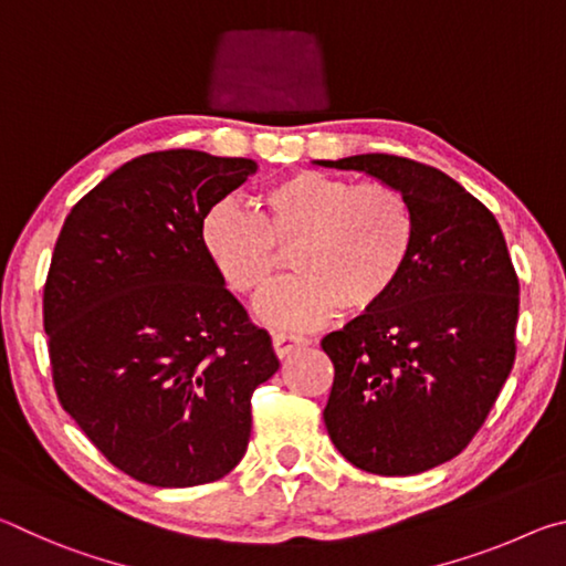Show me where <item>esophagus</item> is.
<instances>
[{"label": "esophagus", "mask_w": 566, "mask_h": 566, "mask_svg": "<svg viewBox=\"0 0 566 566\" xmlns=\"http://www.w3.org/2000/svg\"><path fill=\"white\" fill-rule=\"evenodd\" d=\"M272 344H274L276 357H286V354H292L296 349L306 347V344H310V339L300 337V334H290V332H274Z\"/></svg>", "instance_id": "34e87169"}]
</instances>
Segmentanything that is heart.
<instances>
[{
    "mask_svg": "<svg viewBox=\"0 0 566 566\" xmlns=\"http://www.w3.org/2000/svg\"><path fill=\"white\" fill-rule=\"evenodd\" d=\"M417 242V214L389 181H354L317 169L274 179L256 197V214L234 202L209 209L202 244L229 290L260 300L294 249L300 272L260 306L262 319L310 329L344 304L375 310L395 292Z\"/></svg>",
    "mask_w": 566,
    "mask_h": 566,
    "instance_id": "obj_1",
    "label": "heart"
}]
</instances>
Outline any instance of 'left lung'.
I'll list each match as a JSON object with an SVG mask.
<instances>
[{
	"label": "left lung",
	"instance_id": "left-lung-1",
	"mask_svg": "<svg viewBox=\"0 0 566 566\" xmlns=\"http://www.w3.org/2000/svg\"><path fill=\"white\" fill-rule=\"evenodd\" d=\"M319 165L389 181L417 214L395 292L322 339L334 364L324 424L364 472H427L472 442L510 377L520 276L494 214L444 171L395 155Z\"/></svg>",
	"mask_w": 566,
	"mask_h": 566
}]
</instances>
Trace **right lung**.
<instances>
[{"label": "right lung", "mask_w": 566, "mask_h": 566, "mask_svg": "<svg viewBox=\"0 0 566 566\" xmlns=\"http://www.w3.org/2000/svg\"><path fill=\"white\" fill-rule=\"evenodd\" d=\"M254 169L149 151L84 195L56 237L42 300L56 397L137 482L197 486L232 472L254 389L280 369L202 244L209 209Z\"/></svg>", "instance_id": "obj_1"}]
</instances>
